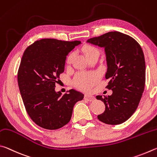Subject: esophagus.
Wrapping results in <instances>:
<instances>
[{"label":"esophagus","mask_w":157,"mask_h":157,"mask_svg":"<svg viewBox=\"0 0 157 157\" xmlns=\"http://www.w3.org/2000/svg\"><path fill=\"white\" fill-rule=\"evenodd\" d=\"M85 99H87L88 101H92L94 100V97H93V96H91V95H89V94H86L85 95Z\"/></svg>","instance_id":"1"}]
</instances>
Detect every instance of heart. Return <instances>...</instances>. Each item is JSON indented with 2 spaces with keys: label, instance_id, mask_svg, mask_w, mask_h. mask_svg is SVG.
Listing matches in <instances>:
<instances>
[{
  "label": "heart",
  "instance_id": "obj_1",
  "mask_svg": "<svg viewBox=\"0 0 157 157\" xmlns=\"http://www.w3.org/2000/svg\"><path fill=\"white\" fill-rule=\"evenodd\" d=\"M81 51L87 59L94 55H99V51L95 47L90 45L82 46ZM74 58V54L70 53L66 57L65 63L67 65H70ZM98 81V76L94 72H80L77 74L73 80L74 86L81 90H88Z\"/></svg>",
  "mask_w": 157,
  "mask_h": 157
}]
</instances>
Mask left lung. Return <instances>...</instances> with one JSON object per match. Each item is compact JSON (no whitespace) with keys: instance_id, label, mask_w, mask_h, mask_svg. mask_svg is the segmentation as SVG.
<instances>
[{"instance_id":"left-lung-1","label":"left lung","mask_w":157,"mask_h":157,"mask_svg":"<svg viewBox=\"0 0 157 157\" xmlns=\"http://www.w3.org/2000/svg\"><path fill=\"white\" fill-rule=\"evenodd\" d=\"M87 42L105 48L108 65L105 78L109 79L106 88L112 90L108 97L97 96L105 105L98 119L109 125L121 124L136 111L144 91V52L132 37L116 31L91 38Z\"/></svg>"}]
</instances>
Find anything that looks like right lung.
<instances>
[{
  "label": "right lung",
  "instance_id": "1",
  "mask_svg": "<svg viewBox=\"0 0 157 157\" xmlns=\"http://www.w3.org/2000/svg\"><path fill=\"white\" fill-rule=\"evenodd\" d=\"M81 41L43 38L27 47L18 71L19 90L27 114L36 124L57 130L71 119L74 105L84 95L74 90L61 96L55 84L64 71L67 55Z\"/></svg>",
  "mask_w": 157,
  "mask_h": 157
}]
</instances>
